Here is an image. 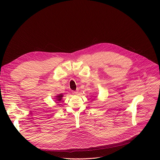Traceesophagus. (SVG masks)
<instances>
[{"mask_svg": "<svg viewBox=\"0 0 160 160\" xmlns=\"http://www.w3.org/2000/svg\"><path fill=\"white\" fill-rule=\"evenodd\" d=\"M78 93V91H77V90H76V91H72V94H73L77 95Z\"/></svg>", "mask_w": 160, "mask_h": 160, "instance_id": "34e87169", "label": "esophagus"}]
</instances>
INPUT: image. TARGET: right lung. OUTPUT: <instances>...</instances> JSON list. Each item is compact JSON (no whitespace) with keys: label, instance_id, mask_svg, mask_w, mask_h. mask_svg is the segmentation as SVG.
<instances>
[{"label":"right lung","instance_id":"obj_1","mask_svg":"<svg viewBox=\"0 0 160 160\" xmlns=\"http://www.w3.org/2000/svg\"><path fill=\"white\" fill-rule=\"evenodd\" d=\"M62 97H63V94H59L56 96L55 98H54L56 99L55 102L56 103H59L61 101V99H62Z\"/></svg>","mask_w":160,"mask_h":160}]
</instances>
